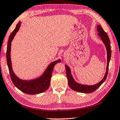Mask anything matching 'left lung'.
<instances>
[{
  "mask_svg": "<svg viewBox=\"0 0 120 120\" xmlns=\"http://www.w3.org/2000/svg\"><path fill=\"white\" fill-rule=\"evenodd\" d=\"M97 31L98 32V35L100 37L101 39L102 40V42L105 44V47L107 50V65L106 71L105 73V76L103 79L100 82L97 84L93 85H83L79 84L77 82L73 79L72 75L71 73V70L70 68L67 65H65L66 76H67L68 80V84L72 90H74L77 92H81V93H90L95 91L98 88H99L104 82L107 78L108 75V66H109V63L111 57V47H110V40L108 38V35L105 32L104 29H102L101 25H98L97 26Z\"/></svg>",
  "mask_w": 120,
  "mask_h": 120,
  "instance_id": "1",
  "label": "left lung"
}]
</instances>
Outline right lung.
Segmentation results:
<instances>
[{"label":"right lung","mask_w":120,"mask_h":120,"mask_svg":"<svg viewBox=\"0 0 120 120\" xmlns=\"http://www.w3.org/2000/svg\"><path fill=\"white\" fill-rule=\"evenodd\" d=\"M20 25H21V22H19V23L16 25L15 29L11 34L7 43L6 51L7 63L11 79L14 85L24 93L32 95L43 93L47 91L49 87L50 84L51 77L55 65L57 63L61 62V60H58L51 63L44 72L43 75L38 78L33 80H25L18 78L15 75L12 69L11 59V42L16 33L19 30Z\"/></svg>","instance_id":"1"}]
</instances>
